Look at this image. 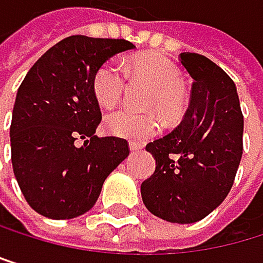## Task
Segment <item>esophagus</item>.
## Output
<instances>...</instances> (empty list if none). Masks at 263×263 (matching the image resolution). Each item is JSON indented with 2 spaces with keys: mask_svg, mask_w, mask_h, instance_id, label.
<instances>
[{
  "mask_svg": "<svg viewBox=\"0 0 263 263\" xmlns=\"http://www.w3.org/2000/svg\"><path fill=\"white\" fill-rule=\"evenodd\" d=\"M142 148V143H137V142H129V149L130 151H137Z\"/></svg>",
  "mask_w": 263,
  "mask_h": 263,
  "instance_id": "obj_1",
  "label": "esophagus"
}]
</instances>
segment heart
<instances>
[{
  "label": "heart",
  "mask_w": 263,
  "mask_h": 263,
  "mask_svg": "<svg viewBox=\"0 0 263 263\" xmlns=\"http://www.w3.org/2000/svg\"><path fill=\"white\" fill-rule=\"evenodd\" d=\"M126 74L134 82H145L153 88L148 105L165 120H174L183 108L181 74L177 66L161 55H142L124 66ZM124 76L120 66L104 64L95 76L93 88L98 101L110 107L120 101L124 91ZM104 129L108 134L127 140H145L155 136L159 123L153 115H139L126 108H118L105 115Z\"/></svg>",
  "instance_id": "obj_1"
}]
</instances>
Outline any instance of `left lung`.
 <instances>
[{"label":"left lung","instance_id":"8db88e82","mask_svg":"<svg viewBox=\"0 0 263 263\" xmlns=\"http://www.w3.org/2000/svg\"><path fill=\"white\" fill-rule=\"evenodd\" d=\"M180 61L194 79L183 121L149 142L156 170L140 186L149 213L177 224L197 222L218 208L234 184L243 155V115L237 86L203 55Z\"/></svg>","mask_w":263,"mask_h":263}]
</instances>
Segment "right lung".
Returning <instances> with one entry per match:
<instances>
[{
	"label": "right lung",
	"mask_w": 263,
	"mask_h": 263,
	"mask_svg": "<svg viewBox=\"0 0 263 263\" xmlns=\"http://www.w3.org/2000/svg\"><path fill=\"white\" fill-rule=\"evenodd\" d=\"M133 48L124 39L69 36L48 48L23 79L12 110V167L39 215L82 216L129 156L124 139L95 136L101 108L93 80L104 63ZM77 138L85 140L82 147Z\"/></svg>",
	"instance_id": "right-lung-1"
}]
</instances>
